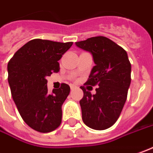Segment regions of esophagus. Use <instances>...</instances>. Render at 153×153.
<instances>
[{
	"mask_svg": "<svg viewBox=\"0 0 153 153\" xmlns=\"http://www.w3.org/2000/svg\"><path fill=\"white\" fill-rule=\"evenodd\" d=\"M70 87H71V90H74L75 88H76V87L75 85H73V84H71Z\"/></svg>",
	"mask_w": 153,
	"mask_h": 153,
	"instance_id": "esophagus-1",
	"label": "esophagus"
}]
</instances>
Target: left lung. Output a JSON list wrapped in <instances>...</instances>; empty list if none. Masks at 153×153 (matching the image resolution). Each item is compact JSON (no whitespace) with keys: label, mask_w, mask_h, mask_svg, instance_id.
Listing matches in <instances>:
<instances>
[{"label":"left lung","mask_w":153,"mask_h":153,"mask_svg":"<svg viewBox=\"0 0 153 153\" xmlns=\"http://www.w3.org/2000/svg\"><path fill=\"white\" fill-rule=\"evenodd\" d=\"M76 45L90 51L96 64L85 85L91 89L98 86L95 95L84 86L80 87L84 93L80 101L83 123L95 130H105L117 121L126 102L131 83V63L127 51L105 36L91 37Z\"/></svg>","instance_id":"1"}]
</instances>
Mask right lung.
Listing matches in <instances>:
<instances>
[{
    "mask_svg": "<svg viewBox=\"0 0 153 153\" xmlns=\"http://www.w3.org/2000/svg\"><path fill=\"white\" fill-rule=\"evenodd\" d=\"M73 42L33 39L10 58L7 65L11 96L23 121L35 131L50 132L62 123V106L70 87L62 83L49 94L46 77L58 72V61Z\"/></svg>",
    "mask_w": 153,
    "mask_h": 153,
    "instance_id": "add662e5",
    "label": "right lung"
}]
</instances>
